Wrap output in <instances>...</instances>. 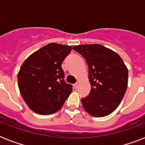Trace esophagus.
<instances>
[{
    "mask_svg": "<svg viewBox=\"0 0 145 145\" xmlns=\"http://www.w3.org/2000/svg\"><path fill=\"white\" fill-rule=\"evenodd\" d=\"M77 86H78V83H76V84H74V87L75 89H77Z\"/></svg>",
    "mask_w": 145,
    "mask_h": 145,
    "instance_id": "obj_1",
    "label": "esophagus"
}]
</instances>
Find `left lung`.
Returning a JSON list of instances; mask_svg holds the SVG:
<instances>
[{
    "label": "left lung",
    "mask_w": 145,
    "mask_h": 145,
    "mask_svg": "<svg viewBox=\"0 0 145 145\" xmlns=\"http://www.w3.org/2000/svg\"><path fill=\"white\" fill-rule=\"evenodd\" d=\"M73 50L83 56L89 67V95L81 99L91 116L105 117L115 110L126 93L128 69L117 52L100 44L78 45Z\"/></svg>",
    "instance_id": "8db88e82"
}]
</instances>
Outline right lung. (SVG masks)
<instances>
[{
	"label": "right lung",
	"mask_w": 145,
	"mask_h": 145,
	"mask_svg": "<svg viewBox=\"0 0 145 145\" xmlns=\"http://www.w3.org/2000/svg\"><path fill=\"white\" fill-rule=\"evenodd\" d=\"M71 46L51 43L25 59L18 73V86L24 101L38 114H54L72 92L64 80L61 63Z\"/></svg>",
	"instance_id": "1"
}]
</instances>
